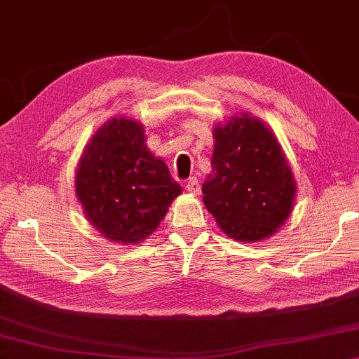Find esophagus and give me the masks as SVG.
<instances>
[{"mask_svg":"<svg viewBox=\"0 0 359 359\" xmlns=\"http://www.w3.org/2000/svg\"><path fill=\"white\" fill-rule=\"evenodd\" d=\"M185 189L189 190L193 195H200L201 191V187H200V182H198L196 177H190L189 180L185 182Z\"/></svg>","mask_w":359,"mask_h":359,"instance_id":"obj_1","label":"esophagus"}]
</instances>
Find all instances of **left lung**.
Masks as SVG:
<instances>
[{
	"label": "left lung",
	"instance_id": "1",
	"mask_svg": "<svg viewBox=\"0 0 359 359\" xmlns=\"http://www.w3.org/2000/svg\"><path fill=\"white\" fill-rule=\"evenodd\" d=\"M212 174L203 201L226 235L238 241L269 238L292 210L295 182L280 144L257 118L233 116L214 129Z\"/></svg>",
	"mask_w": 359,
	"mask_h": 359
}]
</instances>
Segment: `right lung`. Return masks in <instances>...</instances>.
Masks as SVG:
<instances>
[{
	"label": "right lung",
	"mask_w": 359,
	"mask_h": 359,
	"mask_svg": "<svg viewBox=\"0 0 359 359\" xmlns=\"http://www.w3.org/2000/svg\"><path fill=\"white\" fill-rule=\"evenodd\" d=\"M182 193L166 163L147 149L137 121L113 118L84 150L76 169V195L95 229L108 240H145Z\"/></svg>",
	"instance_id": "add662e5"
}]
</instances>
